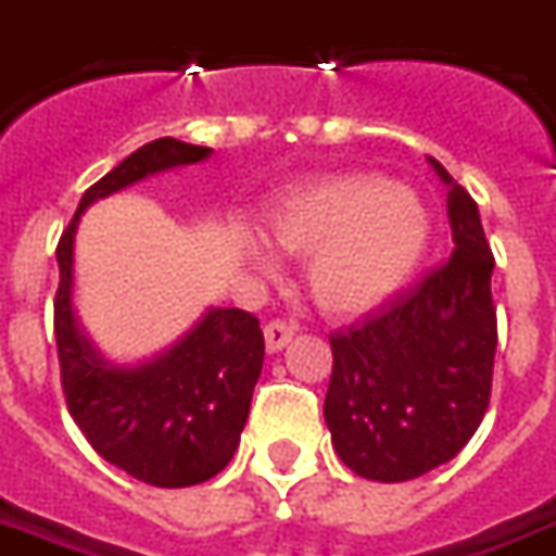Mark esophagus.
<instances>
[{
  "label": "esophagus",
  "mask_w": 556,
  "mask_h": 556,
  "mask_svg": "<svg viewBox=\"0 0 556 556\" xmlns=\"http://www.w3.org/2000/svg\"><path fill=\"white\" fill-rule=\"evenodd\" d=\"M291 337H294V325H289V321H270V325L265 327V345L270 354H277V351L286 349L291 342Z\"/></svg>",
  "instance_id": "esophagus-1"
}]
</instances>
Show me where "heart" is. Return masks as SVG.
I'll use <instances>...</instances> for the list:
<instances>
[{
  "label": "heart",
  "instance_id": "1",
  "mask_svg": "<svg viewBox=\"0 0 556 556\" xmlns=\"http://www.w3.org/2000/svg\"><path fill=\"white\" fill-rule=\"evenodd\" d=\"M434 219L426 199L372 172L309 184L270 207L265 238L277 253L306 258V291L327 315H363L396 298L429 253ZM241 253L258 270L274 258L253 238Z\"/></svg>",
  "mask_w": 556,
  "mask_h": 556
}]
</instances>
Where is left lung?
Returning a JSON list of instances; mask_svg holds the SVG:
<instances>
[{
  "mask_svg": "<svg viewBox=\"0 0 556 556\" xmlns=\"http://www.w3.org/2000/svg\"><path fill=\"white\" fill-rule=\"evenodd\" d=\"M450 262L330 333L325 419L333 450L363 479L405 482L462 453L485 417L497 318L477 202L443 169Z\"/></svg>",
  "mask_w": 556,
  "mask_h": 556,
  "instance_id": "left-lung-1",
  "label": "left lung"
}]
</instances>
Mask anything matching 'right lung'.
<instances>
[{
  "mask_svg": "<svg viewBox=\"0 0 556 556\" xmlns=\"http://www.w3.org/2000/svg\"><path fill=\"white\" fill-rule=\"evenodd\" d=\"M211 154V148L172 137L137 148L83 193L55 250V345L67 410L98 455L157 489L199 485L231 462L265 361L262 327L243 309L207 306L154 357L106 361L74 309V247L79 219L98 199Z\"/></svg>",
  "mask_w": 556,
  "mask_h": 556,
  "instance_id": "obj_1",
  "label": "right lung"
}]
</instances>
